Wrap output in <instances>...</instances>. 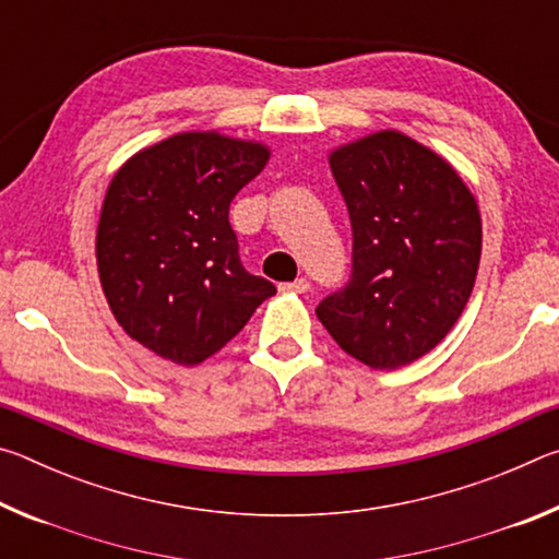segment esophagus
I'll use <instances>...</instances> for the list:
<instances>
[{"label":"esophagus","instance_id":"34e87169","mask_svg":"<svg viewBox=\"0 0 559 559\" xmlns=\"http://www.w3.org/2000/svg\"><path fill=\"white\" fill-rule=\"evenodd\" d=\"M310 288L308 278H296L293 283H281V290H293V293H306Z\"/></svg>","mask_w":559,"mask_h":559}]
</instances>
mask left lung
I'll list each match as a JSON object with an SVG mask.
<instances>
[{"label":"left lung","instance_id":"left-lung-1","mask_svg":"<svg viewBox=\"0 0 559 559\" xmlns=\"http://www.w3.org/2000/svg\"><path fill=\"white\" fill-rule=\"evenodd\" d=\"M330 169L353 226V271L316 316L347 355L396 370L437 347L466 308L478 204L447 159L396 130L337 147Z\"/></svg>","mask_w":559,"mask_h":559}]
</instances>
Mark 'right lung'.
Masks as SVG:
<instances>
[{
    "label": "right lung",
    "instance_id": "obj_1",
    "mask_svg": "<svg viewBox=\"0 0 559 559\" xmlns=\"http://www.w3.org/2000/svg\"><path fill=\"white\" fill-rule=\"evenodd\" d=\"M269 147L179 132L130 157L103 202L100 286L122 330L175 365H200L276 293L241 266L229 204Z\"/></svg>",
    "mask_w": 559,
    "mask_h": 559
}]
</instances>
